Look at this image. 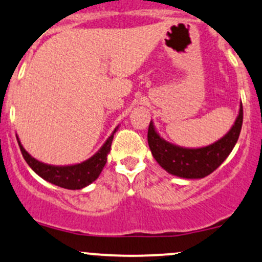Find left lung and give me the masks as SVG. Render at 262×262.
I'll use <instances>...</instances> for the list:
<instances>
[{
  "label": "left lung",
  "mask_w": 262,
  "mask_h": 262,
  "mask_svg": "<svg viewBox=\"0 0 262 262\" xmlns=\"http://www.w3.org/2000/svg\"><path fill=\"white\" fill-rule=\"evenodd\" d=\"M243 125V104L231 129L221 140L200 149H185L165 141L155 132L150 122L148 143L151 154L159 165L171 175L183 179H202L222 165L235 146Z\"/></svg>",
  "instance_id": "obj_1"
}]
</instances>
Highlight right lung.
I'll list each match as a JSON object with an SVG mask.
<instances>
[{
  "label": "right lung",
  "mask_w": 262,
  "mask_h": 262,
  "mask_svg": "<svg viewBox=\"0 0 262 262\" xmlns=\"http://www.w3.org/2000/svg\"><path fill=\"white\" fill-rule=\"evenodd\" d=\"M116 132V130H114ZM113 132V133H114ZM113 134L108 138L104 145L98 150L89 160L81 162L77 165H71V166H52V165L43 164V162L35 160L32 158L25 148L20 145V141L18 140L20 152L27 161V164L32 167L34 172H37L41 179L45 181L53 183V185L59 186V187L68 189H80L85 186L95 181L100 176L101 171L103 170L104 165L107 162V154L111 151V145H112Z\"/></svg>",
  "instance_id": "add662e5"
}]
</instances>
